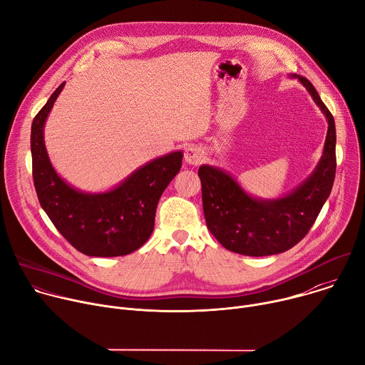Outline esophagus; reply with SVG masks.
Masks as SVG:
<instances>
[{
    "instance_id": "1",
    "label": "esophagus",
    "mask_w": 365,
    "mask_h": 365,
    "mask_svg": "<svg viewBox=\"0 0 365 365\" xmlns=\"http://www.w3.org/2000/svg\"><path fill=\"white\" fill-rule=\"evenodd\" d=\"M203 160V151L197 145H189L185 150V162L187 165H199Z\"/></svg>"
}]
</instances>
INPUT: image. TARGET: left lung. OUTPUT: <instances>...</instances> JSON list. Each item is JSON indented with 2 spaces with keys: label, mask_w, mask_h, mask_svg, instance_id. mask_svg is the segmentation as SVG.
Instances as JSON below:
<instances>
[{
  "label": "left lung",
  "mask_w": 365,
  "mask_h": 365,
  "mask_svg": "<svg viewBox=\"0 0 365 365\" xmlns=\"http://www.w3.org/2000/svg\"><path fill=\"white\" fill-rule=\"evenodd\" d=\"M290 78L297 79L307 89L328 121L324 154L312 175L282 197L259 199L248 195L228 172L220 168L202 165L197 170L207 228L227 250L242 255H273L294 247L315 224L334 185L336 170L334 117L306 78L294 73Z\"/></svg>",
  "instance_id": "obj_1"
}]
</instances>
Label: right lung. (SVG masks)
Segmentation results:
<instances>
[{
	"label": "right lung",
	"mask_w": 365,
	"mask_h": 365,
	"mask_svg": "<svg viewBox=\"0 0 365 365\" xmlns=\"http://www.w3.org/2000/svg\"><path fill=\"white\" fill-rule=\"evenodd\" d=\"M65 82L51 93L31 124L33 180L38 202L58 231L82 254L118 257L138 250L151 235L155 207L179 173L183 153L172 151L134 170L107 192H82L51 166L44 124Z\"/></svg>",
	"instance_id": "1"
}]
</instances>
